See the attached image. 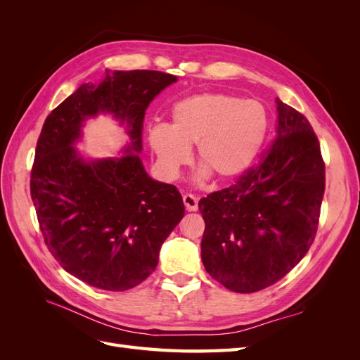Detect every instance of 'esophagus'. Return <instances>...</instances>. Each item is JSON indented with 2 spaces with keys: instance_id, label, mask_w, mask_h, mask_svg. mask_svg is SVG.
Wrapping results in <instances>:
<instances>
[{
  "instance_id": "obj_1",
  "label": "esophagus",
  "mask_w": 360,
  "mask_h": 360,
  "mask_svg": "<svg viewBox=\"0 0 360 360\" xmlns=\"http://www.w3.org/2000/svg\"><path fill=\"white\" fill-rule=\"evenodd\" d=\"M183 202H184V207H186L188 212H197L198 210V200L195 195L192 193H186L183 195Z\"/></svg>"
}]
</instances>
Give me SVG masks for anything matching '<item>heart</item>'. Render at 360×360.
<instances>
[{"label":"heart","mask_w":360,"mask_h":360,"mask_svg":"<svg viewBox=\"0 0 360 360\" xmlns=\"http://www.w3.org/2000/svg\"><path fill=\"white\" fill-rule=\"evenodd\" d=\"M269 129L266 108L225 93H200L174 105L171 124L148 129V144L158 168L176 177L197 146L201 179L230 181L245 174L258 156Z\"/></svg>","instance_id":"obj_1"}]
</instances>
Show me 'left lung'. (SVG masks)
Listing matches in <instances>:
<instances>
[{"label": "left lung", "instance_id": "left-lung-1", "mask_svg": "<svg viewBox=\"0 0 360 360\" xmlns=\"http://www.w3.org/2000/svg\"><path fill=\"white\" fill-rule=\"evenodd\" d=\"M276 105V139L261 162L198 204L202 264L234 292L274 285L317 233L326 184L319 139L307 117L279 99Z\"/></svg>", "mask_w": 360, "mask_h": 360}]
</instances>
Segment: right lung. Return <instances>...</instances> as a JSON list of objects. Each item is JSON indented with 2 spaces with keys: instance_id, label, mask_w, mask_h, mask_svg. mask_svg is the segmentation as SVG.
<instances>
[{
  "instance_id": "add662e5",
  "label": "right lung",
  "mask_w": 360,
  "mask_h": 360,
  "mask_svg": "<svg viewBox=\"0 0 360 360\" xmlns=\"http://www.w3.org/2000/svg\"><path fill=\"white\" fill-rule=\"evenodd\" d=\"M176 81L158 70H106L41 127L30 180L40 231L60 266L85 284L108 291L141 284L184 216L177 188L151 179L138 156L147 106ZM101 112L127 126L131 143L122 158L85 161L72 146L84 120Z\"/></svg>"
}]
</instances>
